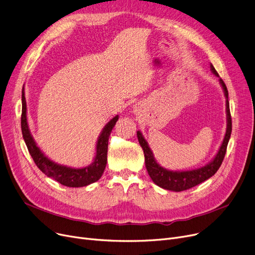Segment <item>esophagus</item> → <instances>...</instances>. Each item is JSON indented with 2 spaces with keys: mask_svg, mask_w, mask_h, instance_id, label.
<instances>
[{
  "mask_svg": "<svg viewBox=\"0 0 255 255\" xmlns=\"http://www.w3.org/2000/svg\"><path fill=\"white\" fill-rule=\"evenodd\" d=\"M140 113H141V107H140V105H136V106L134 107V114H135V115H140Z\"/></svg>",
  "mask_w": 255,
  "mask_h": 255,
  "instance_id": "esophagus-1",
  "label": "esophagus"
}]
</instances>
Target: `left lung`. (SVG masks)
<instances>
[{
  "label": "left lung",
  "mask_w": 255,
  "mask_h": 255,
  "mask_svg": "<svg viewBox=\"0 0 255 255\" xmlns=\"http://www.w3.org/2000/svg\"><path fill=\"white\" fill-rule=\"evenodd\" d=\"M210 67L213 74L219 77V74L217 73V71L215 70V68H214L212 64L210 65ZM219 83L223 89L224 96L226 98V122H227L226 131H225L223 141L220 145L217 154L207 165L199 168L191 169V170H169V169L163 168L162 166L159 165V163H157L154 154L150 149L149 143L144 139L141 132L137 131V138L144 154V162H145L146 170H148V173L151 177L152 181L157 186L170 191H176V192L184 191L187 189H190L192 187L210 179L211 177L215 175L217 170L219 169L226 153L227 143H229V140L232 134V117L230 112L229 92H227V88L220 77H219Z\"/></svg>",
  "instance_id": "8db88e82"
}]
</instances>
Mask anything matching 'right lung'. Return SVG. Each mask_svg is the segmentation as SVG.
Wrapping results in <instances>:
<instances>
[{"label":"right lung","mask_w":255,"mask_h":255,"mask_svg":"<svg viewBox=\"0 0 255 255\" xmlns=\"http://www.w3.org/2000/svg\"><path fill=\"white\" fill-rule=\"evenodd\" d=\"M21 132L24 142L28 146L30 155L32 156L35 164L43 173L53 180H56L60 184L67 187H84L92 183L97 182L105 169L107 162V148H109V137L111 132L115 127L119 116L114 117L109 123L102 129L100 135L96 143V155L94 158L92 164L75 168L67 165H61L52 161L44 153L40 150L37 145L34 137L31 134V131L28 125V119H26V102L24 97V89L21 91Z\"/></svg>","instance_id":"add662e5"}]
</instances>
